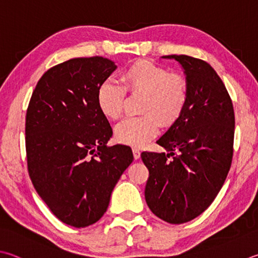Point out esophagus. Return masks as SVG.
<instances>
[{
	"mask_svg": "<svg viewBox=\"0 0 258 258\" xmlns=\"http://www.w3.org/2000/svg\"><path fill=\"white\" fill-rule=\"evenodd\" d=\"M132 151H133V156L135 160H139L140 157H141V152H140V150L137 148H133Z\"/></svg>",
	"mask_w": 258,
	"mask_h": 258,
	"instance_id": "34e87169",
	"label": "esophagus"
}]
</instances>
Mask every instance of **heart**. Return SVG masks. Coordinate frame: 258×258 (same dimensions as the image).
<instances>
[{
  "label": "heart",
  "instance_id": "b5f03b06",
  "mask_svg": "<svg viewBox=\"0 0 258 258\" xmlns=\"http://www.w3.org/2000/svg\"><path fill=\"white\" fill-rule=\"evenodd\" d=\"M124 86L113 81L100 84L97 91L98 107L107 118L119 119L124 114L126 91L144 95L141 117L127 118L117 125L116 140L132 147H143L156 137L159 125L169 128L181 118L189 100L185 79L151 60L139 59L121 73Z\"/></svg>",
  "mask_w": 258,
  "mask_h": 258
}]
</instances>
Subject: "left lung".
Returning <instances> with one entry per match:
<instances>
[{
	"label": "left lung",
	"instance_id": "left-lung-1",
	"mask_svg": "<svg viewBox=\"0 0 258 258\" xmlns=\"http://www.w3.org/2000/svg\"><path fill=\"white\" fill-rule=\"evenodd\" d=\"M162 58L175 59L184 69L189 100L181 118L157 141L169 153L141 154L149 169L144 196L153 214L180 224L203 213L223 186L232 161L235 113L209 63L187 55Z\"/></svg>",
	"mask_w": 258,
	"mask_h": 258
}]
</instances>
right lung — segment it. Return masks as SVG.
<instances>
[{
    "label": "right lung",
    "instance_id": "obj_1",
    "mask_svg": "<svg viewBox=\"0 0 258 258\" xmlns=\"http://www.w3.org/2000/svg\"><path fill=\"white\" fill-rule=\"evenodd\" d=\"M101 56L69 59L37 83L26 116L28 171L37 193L60 221L76 228L96 223L117 181L133 162L113 135L97 102L101 83L116 70Z\"/></svg>",
    "mask_w": 258,
    "mask_h": 258
}]
</instances>
